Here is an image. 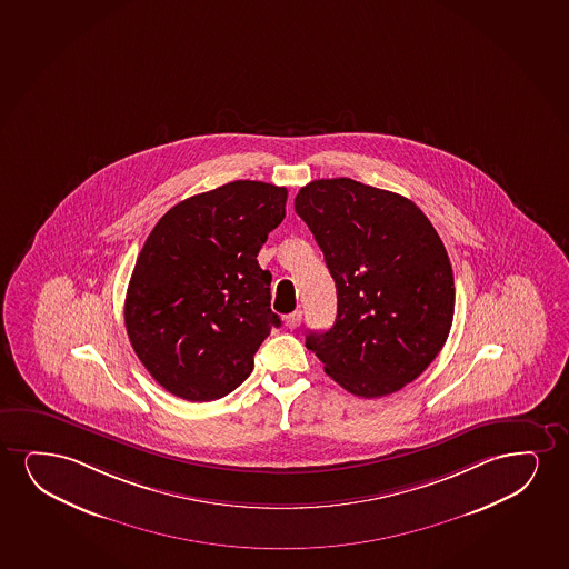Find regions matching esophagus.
Returning a JSON list of instances; mask_svg holds the SVG:
<instances>
[{
    "mask_svg": "<svg viewBox=\"0 0 569 569\" xmlns=\"http://www.w3.org/2000/svg\"><path fill=\"white\" fill-rule=\"evenodd\" d=\"M301 320H303V312H301V310H296V312L288 315V318H286V325H288V328L293 330V328L301 325Z\"/></svg>",
    "mask_w": 569,
    "mask_h": 569,
    "instance_id": "esophagus-1",
    "label": "esophagus"
}]
</instances>
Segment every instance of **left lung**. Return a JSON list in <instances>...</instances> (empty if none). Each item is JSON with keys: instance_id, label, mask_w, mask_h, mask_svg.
Masks as SVG:
<instances>
[{"instance_id": "8db88e82", "label": "left lung", "mask_w": 569, "mask_h": 569, "mask_svg": "<svg viewBox=\"0 0 569 569\" xmlns=\"http://www.w3.org/2000/svg\"><path fill=\"white\" fill-rule=\"evenodd\" d=\"M338 291L330 330L307 333L328 377L382 398L421 377L450 333L456 288L442 239L415 202L349 178L296 197Z\"/></svg>"}]
</instances>
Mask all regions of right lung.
<instances>
[{
	"mask_svg": "<svg viewBox=\"0 0 569 569\" xmlns=\"http://www.w3.org/2000/svg\"><path fill=\"white\" fill-rule=\"evenodd\" d=\"M286 187L231 181L176 204L142 244L127 288V333L173 396H228L281 325L270 309L272 273L257 257L286 218Z\"/></svg>",
	"mask_w": 569,
	"mask_h": 569,
	"instance_id": "1",
	"label": "right lung"
}]
</instances>
